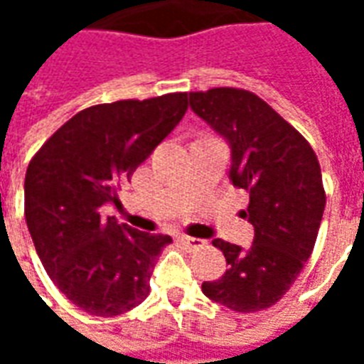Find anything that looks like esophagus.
Instances as JSON below:
<instances>
[{
	"instance_id": "obj_1",
	"label": "esophagus",
	"mask_w": 364,
	"mask_h": 364,
	"mask_svg": "<svg viewBox=\"0 0 364 364\" xmlns=\"http://www.w3.org/2000/svg\"><path fill=\"white\" fill-rule=\"evenodd\" d=\"M179 242L185 245V250H197L200 245L205 244L203 240H198V237H191V236H179Z\"/></svg>"
}]
</instances>
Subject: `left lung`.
<instances>
[{"mask_svg": "<svg viewBox=\"0 0 364 364\" xmlns=\"http://www.w3.org/2000/svg\"><path fill=\"white\" fill-rule=\"evenodd\" d=\"M189 105L228 142V177L250 195L242 216L255 232L247 250L214 240L228 269L203 292L230 310L259 312L281 300L312 255L326 208L320 164L296 128L250 91H195Z\"/></svg>", "mask_w": 364, "mask_h": 364, "instance_id": "left-lung-1", "label": "left lung"}]
</instances>
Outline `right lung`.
I'll return each instance as SVG.
<instances>
[{"mask_svg": "<svg viewBox=\"0 0 364 364\" xmlns=\"http://www.w3.org/2000/svg\"><path fill=\"white\" fill-rule=\"evenodd\" d=\"M187 111V93L83 109L44 142L25 175V218L46 273L91 316H119L150 292L151 269L171 244L103 216L117 189Z\"/></svg>", "mask_w": 364, "mask_h": 364, "instance_id": "right-lung-1", "label": "right lung"}]
</instances>
